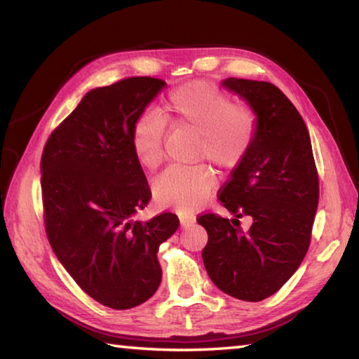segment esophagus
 <instances>
[{
	"mask_svg": "<svg viewBox=\"0 0 359 359\" xmlns=\"http://www.w3.org/2000/svg\"><path fill=\"white\" fill-rule=\"evenodd\" d=\"M180 223H182V227H188V226H190V224L193 223V219H191V218H187V219H180Z\"/></svg>",
	"mask_w": 359,
	"mask_h": 359,
	"instance_id": "1",
	"label": "esophagus"
}]
</instances>
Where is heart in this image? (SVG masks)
<instances>
[{
    "mask_svg": "<svg viewBox=\"0 0 359 359\" xmlns=\"http://www.w3.org/2000/svg\"><path fill=\"white\" fill-rule=\"evenodd\" d=\"M165 126L198 133L196 158L205 157L227 171L250 154L259 121L250 105L233 103L217 84L196 81L175 88L157 109V116H141L133 123L130 141L135 158L149 171H155L165 158ZM213 188L212 168L198 163L163 172L154 184V198L163 207L193 212L204 204Z\"/></svg>",
    "mask_w": 359,
    "mask_h": 359,
    "instance_id": "obj_1",
    "label": "heart"
}]
</instances>
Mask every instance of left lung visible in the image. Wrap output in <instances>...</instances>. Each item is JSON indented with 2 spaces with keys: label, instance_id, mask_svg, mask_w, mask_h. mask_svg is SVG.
Instances as JSON below:
<instances>
[{
  "label": "left lung",
  "instance_id": "1",
  "mask_svg": "<svg viewBox=\"0 0 359 359\" xmlns=\"http://www.w3.org/2000/svg\"><path fill=\"white\" fill-rule=\"evenodd\" d=\"M250 103L259 128L250 154L221 187L218 199L233 219L207 212L196 218L208 242V276L243 302H262L289 281L308 252L318 204V172L309 132L293 103L266 81H223ZM251 216L250 231L238 217Z\"/></svg>",
  "mask_w": 359,
  "mask_h": 359
}]
</instances>
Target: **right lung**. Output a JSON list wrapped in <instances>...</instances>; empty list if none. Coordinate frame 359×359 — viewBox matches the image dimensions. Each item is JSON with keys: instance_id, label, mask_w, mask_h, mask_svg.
<instances>
[{"instance_id": "right-lung-1", "label": "right lung", "mask_w": 359, "mask_h": 359, "mask_svg": "<svg viewBox=\"0 0 359 359\" xmlns=\"http://www.w3.org/2000/svg\"><path fill=\"white\" fill-rule=\"evenodd\" d=\"M165 84L160 78L130 76L89 90L42 152L48 242L74 281L113 309L135 308L154 295L161 281L158 246L180 224L169 212L132 219L152 193L130 135Z\"/></svg>"}]
</instances>
